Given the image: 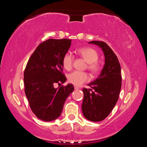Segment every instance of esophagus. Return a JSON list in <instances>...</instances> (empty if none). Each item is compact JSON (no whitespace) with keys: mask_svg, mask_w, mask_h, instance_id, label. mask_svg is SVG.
Here are the masks:
<instances>
[{"mask_svg":"<svg viewBox=\"0 0 147 147\" xmlns=\"http://www.w3.org/2000/svg\"><path fill=\"white\" fill-rule=\"evenodd\" d=\"M74 89H79L80 88H79L78 86H74Z\"/></svg>","mask_w":147,"mask_h":147,"instance_id":"esophagus-1","label":"esophagus"}]
</instances>
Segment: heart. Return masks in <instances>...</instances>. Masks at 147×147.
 <instances>
[{
    "mask_svg": "<svg viewBox=\"0 0 147 147\" xmlns=\"http://www.w3.org/2000/svg\"><path fill=\"white\" fill-rule=\"evenodd\" d=\"M78 53L88 63V69L94 74L98 73L100 70V65L97 61L98 54L95 50L85 47L78 50ZM74 56L70 52H67L64 54L62 58V64L66 70L69 71L73 67ZM89 77L86 72L75 71L69 74L68 80L70 83L75 86H80L81 84L88 81Z\"/></svg>",
    "mask_w": 147,
    "mask_h": 147,
    "instance_id": "obj_1",
    "label": "heart"
}]
</instances>
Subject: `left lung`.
Segmentation results:
<instances>
[{"label":"left lung","mask_w":147,"mask_h":147,"mask_svg":"<svg viewBox=\"0 0 147 147\" xmlns=\"http://www.w3.org/2000/svg\"><path fill=\"white\" fill-rule=\"evenodd\" d=\"M89 43L102 49L105 64L98 78L88 84L91 89L83 88L82 109L87 119L98 122L109 115L118 100L121 88V69L117 57L105 42L92 41Z\"/></svg>","instance_id":"8db88e82"}]
</instances>
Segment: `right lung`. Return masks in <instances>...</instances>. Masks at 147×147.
<instances>
[{
  "instance_id": "obj_1",
  "label": "right lung",
  "mask_w": 147,
  "mask_h": 147,
  "mask_svg": "<svg viewBox=\"0 0 147 147\" xmlns=\"http://www.w3.org/2000/svg\"><path fill=\"white\" fill-rule=\"evenodd\" d=\"M68 39H49L39 45L32 54L24 72V92L32 112L44 121L60 116L67 98L74 91L73 84L61 86L66 81L62 58L70 48Z\"/></svg>"
}]
</instances>
